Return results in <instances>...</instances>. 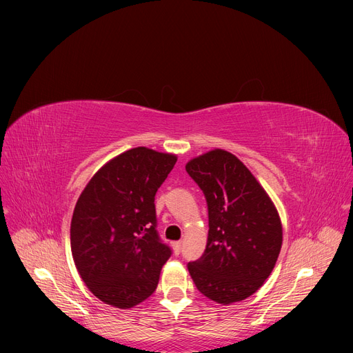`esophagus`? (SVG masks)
<instances>
[{
	"label": "esophagus",
	"mask_w": 353,
	"mask_h": 353,
	"mask_svg": "<svg viewBox=\"0 0 353 353\" xmlns=\"http://www.w3.org/2000/svg\"><path fill=\"white\" fill-rule=\"evenodd\" d=\"M173 250H174V254H180V252H181V242H174L173 243Z\"/></svg>",
	"instance_id": "1"
}]
</instances>
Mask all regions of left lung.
<instances>
[{"instance_id":"left-lung-1","label":"left lung","mask_w":353,"mask_h":353,"mask_svg":"<svg viewBox=\"0 0 353 353\" xmlns=\"http://www.w3.org/2000/svg\"><path fill=\"white\" fill-rule=\"evenodd\" d=\"M206 197L209 236L205 253L188 265L196 288L230 305L263 285L282 248V223L268 193L229 152L212 150L186 164Z\"/></svg>"}]
</instances>
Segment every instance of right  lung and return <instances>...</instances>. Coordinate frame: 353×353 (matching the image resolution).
I'll use <instances>...</instances> for the list:
<instances>
[{
    "mask_svg": "<svg viewBox=\"0 0 353 353\" xmlns=\"http://www.w3.org/2000/svg\"><path fill=\"white\" fill-rule=\"evenodd\" d=\"M177 161L136 147L92 176L74 209L70 242L87 288L107 305L133 307L157 288L172 249L157 232L154 196Z\"/></svg>",
    "mask_w": 353,
    "mask_h": 353,
    "instance_id": "obj_1",
    "label": "right lung"
}]
</instances>
